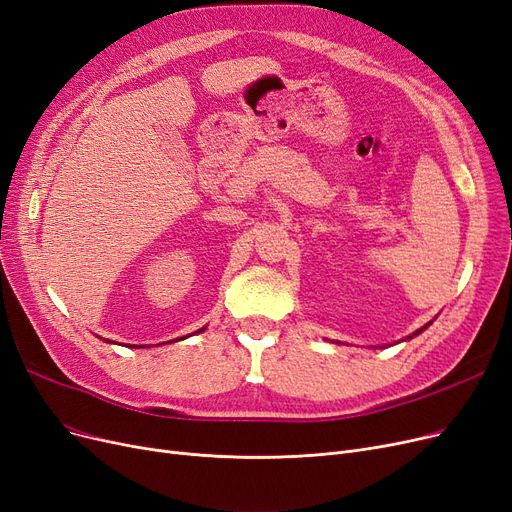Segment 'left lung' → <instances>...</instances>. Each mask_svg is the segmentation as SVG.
<instances>
[{
    "label": "left lung",
    "mask_w": 512,
    "mask_h": 512,
    "mask_svg": "<svg viewBox=\"0 0 512 512\" xmlns=\"http://www.w3.org/2000/svg\"><path fill=\"white\" fill-rule=\"evenodd\" d=\"M428 325H430V323H428ZM428 325H424V327H422V329H418V331H415V333H413V335H420V333H422V331H424V329H426V327H428ZM413 335H409V339H411V337H413Z\"/></svg>",
    "instance_id": "1"
}]
</instances>
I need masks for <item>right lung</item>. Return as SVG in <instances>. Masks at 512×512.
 <instances>
[{"instance_id": "right-lung-1", "label": "right lung", "mask_w": 512, "mask_h": 512, "mask_svg": "<svg viewBox=\"0 0 512 512\" xmlns=\"http://www.w3.org/2000/svg\"><path fill=\"white\" fill-rule=\"evenodd\" d=\"M202 331H204V327H202V329H200V331H198V333H202ZM105 342H107V339H105ZM135 348H137V346H135Z\"/></svg>"}]
</instances>
